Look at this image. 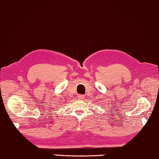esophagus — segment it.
I'll use <instances>...</instances> for the list:
<instances>
[{"instance_id":"34e87169","label":"esophagus","mask_w":159,"mask_h":159,"mask_svg":"<svg viewBox=\"0 0 159 159\" xmlns=\"http://www.w3.org/2000/svg\"><path fill=\"white\" fill-rule=\"evenodd\" d=\"M84 98V95H78V99L79 100H82V99Z\"/></svg>"}]
</instances>
